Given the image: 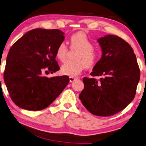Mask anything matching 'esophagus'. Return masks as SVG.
Returning a JSON list of instances; mask_svg holds the SVG:
<instances>
[{
    "instance_id": "1",
    "label": "esophagus",
    "mask_w": 146,
    "mask_h": 146,
    "mask_svg": "<svg viewBox=\"0 0 146 146\" xmlns=\"http://www.w3.org/2000/svg\"><path fill=\"white\" fill-rule=\"evenodd\" d=\"M78 78H74V77H72V76H70V77H69V80H70V82H74L76 80H77Z\"/></svg>"
}]
</instances>
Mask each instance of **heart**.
Segmentation results:
<instances>
[{
	"instance_id": "1",
	"label": "heart",
	"mask_w": 146,
	"mask_h": 146,
	"mask_svg": "<svg viewBox=\"0 0 146 146\" xmlns=\"http://www.w3.org/2000/svg\"><path fill=\"white\" fill-rule=\"evenodd\" d=\"M70 42L71 48L78 51L75 56V60H68L61 66V72L74 77L79 74L85 66L87 68L95 66L99 60V54L94 50L93 42L84 33L79 32L72 35ZM67 52L66 44L61 42L57 47L56 55L60 60L64 61Z\"/></svg>"
}]
</instances>
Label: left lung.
Returning a JSON list of instances; mask_svg holds the SVG:
<instances>
[{"instance_id":"8db88e82","label":"left lung","mask_w":146,"mask_h":146,"mask_svg":"<svg viewBox=\"0 0 146 146\" xmlns=\"http://www.w3.org/2000/svg\"><path fill=\"white\" fill-rule=\"evenodd\" d=\"M102 57L93 67L92 76L84 78V89L79 98L90 113L98 116L114 115L134 99L140 80V69L131 46L115 35L97 40Z\"/></svg>"}]
</instances>
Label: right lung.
<instances>
[{"label": "right lung", "instance_id": "right-lung-1", "mask_svg": "<svg viewBox=\"0 0 146 146\" xmlns=\"http://www.w3.org/2000/svg\"><path fill=\"white\" fill-rule=\"evenodd\" d=\"M59 29H35L25 33L8 52L4 80L12 101L22 109L41 110L52 103L69 83L67 76L47 78L60 69L56 51L64 41Z\"/></svg>", "mask_w": 146, "mask_h": 146}]
</instances>
